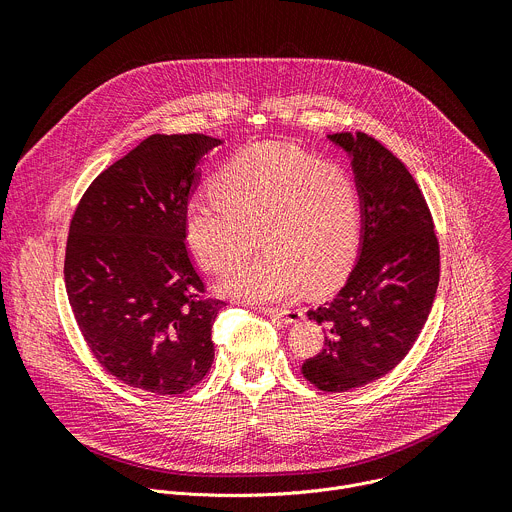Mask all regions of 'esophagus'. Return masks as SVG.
<instances>
[{"mask_svg":"<svg viewBox=\"0 0 512 512\" xmlns=\"http://www.w3.org/2000/svg\"><path fill=\"white\" fill-rule=\"evenodd\" d=\"M261 312L265 316H271V318H279L283 320L285 324H298L304 320V312L300 310H277V308H261Z\"/></svg>","mask_w":512,"mask_h":512,"instance_id":"esophagus-1","label":"esophagus"}]
</instances>
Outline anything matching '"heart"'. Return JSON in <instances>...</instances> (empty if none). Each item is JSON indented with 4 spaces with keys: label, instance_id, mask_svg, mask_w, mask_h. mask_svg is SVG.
<instances>
[{
    "label": "heart",
    "instance_id": "b5f03b06",
    "mask_svg": "<svg viewBox=\"0 0 512 512\" xmlns=\"http://www.w3.org/2000/svg\"><path fill=\"white\" fill-rule=\"evenodd\" d=\"M214 198H190L184 239L212 273L229 271L259 233V257L235 267L221 291L245 302H281L304 287L330 291L350 273L362 237V200L352 174L283 143H255L212 180Z\"/></svg>",
    "mask_w": 512,
    "mask_h": 512
}]
</instances>
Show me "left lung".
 Listing matches in <instances>:
<instances>
[{
  "instance_id": "left-lung-1",
  "label": "left lung",
  "mask_w": 512,
  "mask_h": 512,
  "mask_svg": "<svg viewBox=\"0 0 512 512\" xmlns=\"http://www.w3.org/2000/svg\"><path fill=\"white\" fill-rule=\"evenodd\" d=\"M328 139L350 158L362 237L338 296L308 312L326 340L302 373L320 391L344 393L385 377L415 344L440 283V245L427 202L397 156L360 131Z\"/></svg>"
}]
</instances>
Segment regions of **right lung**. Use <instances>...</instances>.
I'll return each mask as SVG.
<instances>
[{"label":"right lung","mask_w":512,"mask_h":512,"mask_svg":"<svg viewBox=\"0 0 512 512\" xmlns=\"http://www.w3.org/2000/svg\"><path fill=\"white\" fill-rule=\"evenodd\" d=\"M202 133H154L101 172L70 221L64 283L85 342L121 383L180 395L214 360L221 300L204 283L184 239V208L202 158L221 145Z\"/></svg>","instance_id":"add662e5"}]
</instances>
